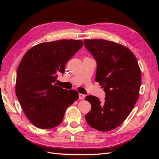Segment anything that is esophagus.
I'll return each instance as SVG.
<instances>
[{
  "mask_svg": "<svg viewBox=\"0 0 159 159\" xmlns=\"http://www.w3.org/2000/svg\"><path fill=\"white\" fill-rule=\"evenodd\" d=\"M79 99L80 100H83V99H84L85 98V95H84V94H82V93H79Z\"/></svg>",
  "mask_w": 159,
  "mask_h": 159,
  "instance_id": "1",
  "label": "esophagus"
}]
</instances>
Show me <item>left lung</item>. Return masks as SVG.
<instances>
[{"instance_id": "obj_1", "label": "left lung", "mask_w": 159, "mask_h": 159, "mask_svg": "<svg viewBox=\"0 0 159 159\" xmlns=\"http://www.w3.org/2000/svg\"><path fill=\"white\" fill-rule=\"evenodd\" d=\"M84 46L97 63L96 81L105 92L104 102L87 96L92 109L85 115L91 127L109 131L118 127L133 110L139 94L141 70L134 54L120 43L104 39H85Z\"/></svg>"}]
</instances>
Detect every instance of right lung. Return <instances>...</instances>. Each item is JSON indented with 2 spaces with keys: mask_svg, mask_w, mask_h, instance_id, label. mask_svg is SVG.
I'll list each match as a JSON object with an SVG mask.
<instances>
[{
  "mask_svg": "<svg viewBox=\"0 0 159 159\" xmlns=\"http://www.w3.org/2000/svg\"><path fill=\"white\" fill-rule=\"evenodd\" d=\"M83 44L74 39L43 42L24 55L17 70L16 94L26 116L36 127L50 129L58 126L67 108L79 98L76 91L64 89L55 81Z\"/></svg>",
  "mask_w": 159,
  "mask_h": 159,
  "instance_id": "1",
  "label": "right lung"
}]
</instances>
